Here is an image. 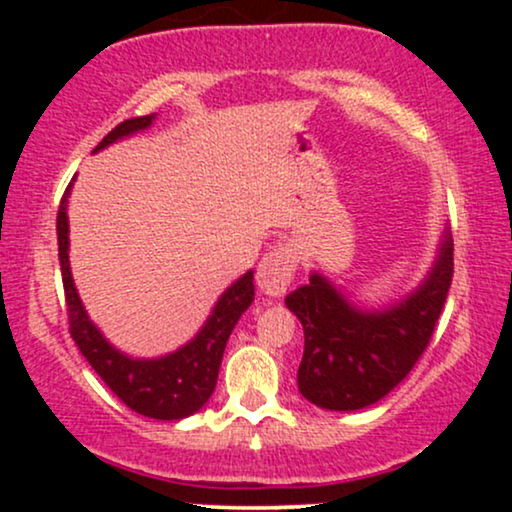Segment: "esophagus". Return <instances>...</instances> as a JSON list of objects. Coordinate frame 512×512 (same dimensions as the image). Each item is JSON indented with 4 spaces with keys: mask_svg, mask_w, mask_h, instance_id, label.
I'll return each mask as SVG.
<instances>
[{
    "mask_svg": "<svg viewBox=\"0 0 512 512\" xmlns=\"http://www.w3.org/2000/svg\"><path fill=\"white\" fill-rule=\"evenodd\" d=\"M296 252L286 245H276L257 264V289L264 296L281 298L289 291L293 274H296Z\"/></svg>",
    "mask_w": 512,
    "mask_h": 512,
    "instance_id": "esophagus-1",
    "label": "esophagus"
}]
</instances>
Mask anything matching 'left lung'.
I'll use <instances>...</instances> for the list:
<instances>
[{
  "mask_svg": "<svg viewBox=\"0 0 512 512\" xmlns=\"http://www.w3.org/2000/svg\"><path fill=\"white\" fill-rule=\"evenodd\" d=\"M452 238L419 291L383 313H363L330 281L313 274L286 305L305 332L298 390L322 409L354 411L383 399L416 366L452 284Z\"/></svg>",
  "mask_w": 512,
  "mask_h": 512,
  "instance_id": "obj_1",
  "label": "left lung"
}]
</instances>
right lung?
<instances>
[{
	"mask_svg": "<svg viewBox=\"0 0 512 512\" xmlns=\"http://www.w3.org/2000/svg\"><path fill=\"white\" fill-rule=\"evenodd\" d=\"M154 115L132 117L120 122L113 132L103 137V146L127 137L149 127ZM72 185L64 190L60 209H57V243H60V267L64 284V301H67L69 334L79 346V351L91 363V368L101 375V380L115 392L129 409L149 419L178 421L195 414L207 404L219 378L223 349L228 337L236 327L238 317L250 308L255 286H252V272L243 274L216 303L214 313L202 327V332L190 344L182 346L175 354L156 358V361H134L115 351L101 332L91 325L79 293L74 289L72 272H69V223H67V199Z\"/></svg>",
	"mask_w": 512,
	"mask_h": 512,
	"instance_id": "add662e5",
	"label": "right lung"
}]
</instances>
